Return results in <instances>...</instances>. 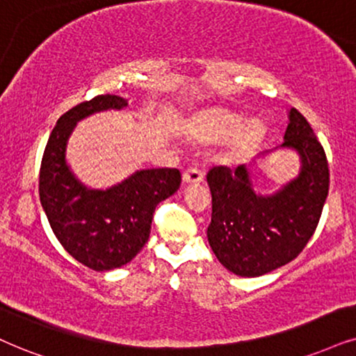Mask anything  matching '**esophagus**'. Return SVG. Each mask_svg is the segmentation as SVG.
I'll return each instance as SVG.
<instances>
[{"label": "esophagus", "mask_w": 356, "mask_h": 356, "mask_svg": "<svg viewBox=\"0 0 356 356\" xmlns=\"http://www.w3.org/2000/svg\"><path fill=\"white\" fill-rule=\"evenodd\" d=\"M182 181L186 184H197L204 181V172L199 168H188L182 175Z\"/></svg>", "instance_id": "1"}]
</instances>
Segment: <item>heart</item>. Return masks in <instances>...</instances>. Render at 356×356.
<instances>
[{
	"label": "heart",
	"mask_w": 356,
	"mask_h": 356,
	"mask_svg": "<svg viewBox=\"0 0 356 356\" xmlns=\"http://www.w3.org/2000/svg\"><path fill=\"white\" fill-rule=\"evenodd\" d=\"M241 116L228 110H210L199 116V120L193 124V134L204 141H213L236 134L232 138V149L241 152L253 147L256 143L263 138L264 123L258 118L246 121L241 127Z\"/></svg>",
	"instance_id": "heart-1"
}]
</instances>
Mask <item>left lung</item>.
Wrapping results in <instances>:
<instances>
[{
	"label": "left lung",
	"instance_id": "obj_1",
	"mask_svg": "<svg viewBox=\"0 0 356 356\" xmlns=\"http://www.w3.org/2000/svg\"><path fill=\"white\" fill-rule=\"evenodd\" d=\"M281 146L298 151L302 168L298 179L271 197L256 195L245 165H217L207 174L211 192L209 243L220 263L241 277L263 276L298 258L325 204L330 184L325 151L296 108L289 111Z\"/></svg>",
	"mask_w": 356,
	"mask_h": 356
}]
</instances>
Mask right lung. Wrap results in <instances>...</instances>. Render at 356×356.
Returning <instances> with one entry per match:
<instances>
[{
    "label": "right lung",
    "instance_id": "obj_1",
    "mask_svg": "<svg viewBox=\"0 0 356 356\" xmlns=\"http://www.w3.org/2000/svg\"><path fill=\"white\" fill-rule=\"evenodd\" d=\"M128 105L118 95H98L58 118L44 149L39 197L54 235L67 253L93 271L129 263L151 232L159 202L181 187L177 169H145L106 191L82 186L65 164V145L79 120L97 111Z\"/></svg>",
    "mask_w": 356,
    "mask_h": 356
}]
</instances>
